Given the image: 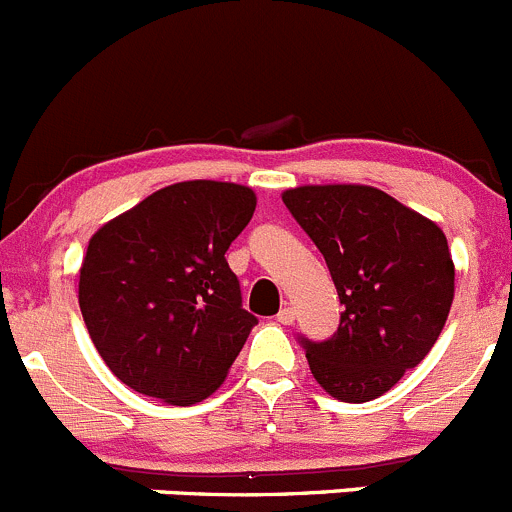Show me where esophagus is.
Segmentation results:
<instances>
[{"label": "esophagus", "mask_w": 512, "mask_h": 512, "mask_svg": "<svg viewBox=\"0 0 512 512\" xmlns=\"http://www.w3.org/2000/svg\"><path fill=\"white\" fill-rule=\"evenodd\" d=\"M278 323H283V326H291L293 321H296V311H293L291 306H283L281 311H278Z\"/></svg>", "instance_id": "1"}]
</instances>
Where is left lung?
I'll return each instance as SVG.
<instances>
[{"label": "left lung", "instance_id": "1", "mask_svg": "<svg viewBox=\"0 0 512 512\" xmlns=\"http://www.w3.org/2000/svg\"><path fill=\"white\" fill-rule=\"evenodd\" d=\"M283 204L326 258L343 306L328 341L301 338L313 378L338 401H373L443 331L455 293L445 234L373 186H296Z\"/></svg>", "mask_w": 512, "mask_h": 512}]
</instances>
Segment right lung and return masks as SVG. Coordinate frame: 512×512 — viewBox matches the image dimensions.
<instances>
[{
	"label": "right lung",
	"instance_id": "obj_1",
	"mask_svg": "<svg viewBox=\"0 0 512 512\" xmlns=\"http://www.w3.org/2000/svg\"><path fill=\"white\" fill-rule=\"evenodd\" d=\"M256 211L249 186L181 181L106 221L79 268V308L121 383L171 406L224 383L256 316L224 254Z\"/></svg>",
	"mask_w": 512,
	"mask_h": 512
}]
</instances>
